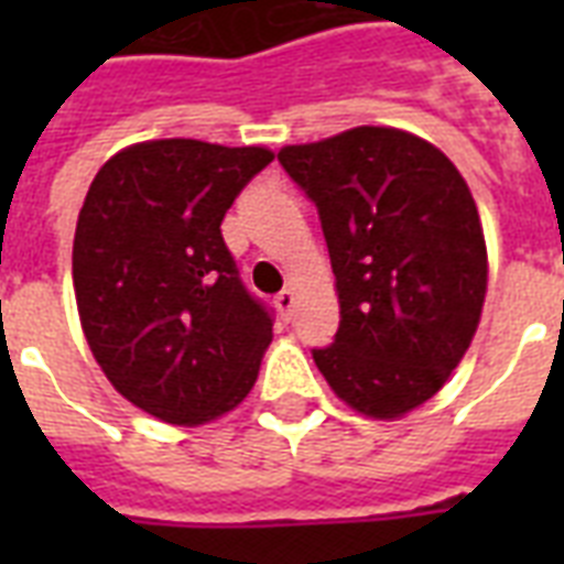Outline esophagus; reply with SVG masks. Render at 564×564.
Here are the masks:
<instances>
[{
  "label": "esophagus",
  "mask_w": 564,
  "mask_h": 564,
  "mask_svg": "<svg viewBox=\"0 0 564 564\" xmlns=\"http://www.w3.org/2000/svg\"><path fill=\"white\" fill-rule=\"evenodd\" d=\"M274 307H278V313H281L283 322H290L292 307H295V292H292V290L278 292V295H274Z\"/></svg>",
  "instance_id": "esophagus-1"
}]
</instances>
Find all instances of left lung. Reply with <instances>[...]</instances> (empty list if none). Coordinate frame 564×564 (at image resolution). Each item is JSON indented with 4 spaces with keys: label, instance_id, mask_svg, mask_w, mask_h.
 <instances>
[{
    "label": "left lung",
    "instance_id": "left-lung-1",
    "mask_svg": "<svg viewBox=\"0 0 564 564\" xmlns=\"http://www.w3.org/2000/svg\"><path fill=\"white\" fill-rule=\"evenodd\" d=\"M278 161L316 204L339 292V330L313 360L351 410L398 419L445 386L486 299L477 204L436 145L360 126Z\"/></svg>",
    "mask_w": 564,
    "mask_h": 564
}]
</instances>
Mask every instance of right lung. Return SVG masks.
<instances>
[{"mask_svg": "<svg viewBox=\"0 0 564 564\" xmlns=\"http://www.w3.org/2000/svg\"><path fill=\"white\" fill-rule=\"evenodd\" d=\"M260 145L149 140L93 178L73 242L84 336L113 389L166 424L234 410L272 343V313L239 278L221 219L272 163Z\"/></svg>", "mask_w": 564, "mask_h": 564, "instance_id": "1", "label": "right lung"}]
</instances>
